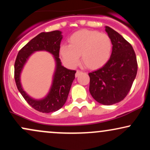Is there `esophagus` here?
<instances>
[{
    "label": "esophagus",
    "instance_id": "esophagus-1",
    "mask_svg": "<svg viewBox=\"0 0 150 150\" xmlns=\"http://www.w3.org/2000/svg\"><path fill=\"white\" fill-rule=\"evenodd\" d=\"M81 73H82V72H81L80 70H77V72H76V73H75V77H78L79 75H80V74H81Z\"/></svg>",
    "mask_w": 150,
    "mask_h": 150
}]
</instances>
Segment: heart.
<instances>
[{
  "label": "heart",
  "instance_id": "b5f03b06",
  "mask_svg": "<svg viewBox=\"0 0 150 150\" xmlns=\"http://www.w3.org/2000/svg\"><path fill=\"white\" fill-rule=\"evenodd\" d=\"M69 45L63 44L59 49L60 56L70 68L82 61L89 69H98L108 61L112 51V42L107 34L97 31H77L69 38Z\"/></svg>",
  "mask_w": 150,
  "mask_h": 150
}]
</instances>
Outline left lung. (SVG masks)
I'll list each match as a JSON object with an SVG mask.
<instances>
[{"instance_id":"1","label":"left lung","mask_w":150,"mask_h":150,"mask_svg":"<svg viewBox=\"0 0 150 150\" xmlns=\"http://www.w3.org/2000/svg\"><path fill=\"white\" fill-rule=\"evenodd\" d=\"M105 28L112 42V52L102 68L89 73V92L97 102L112 105L127 96L137 75V63L131 44L112 28Z\"/></svg>"}]
</instances>
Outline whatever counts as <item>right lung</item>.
<instances>
[{"label":"right lung","mask_w":150,"mask_h":150,"mask_svg":"<svg viewBox=\"0 0 150 150\" xmlns=\"http://www.w3.org/2000/svg\"><path fill=\"white\" fill-rule=\"evenodd\" d=\"M62 39L63 35L61 31L42 32L20 49L15 60V80L19 92L32 108L42 113L54 112L63 107L75 79L76 71L67 69L61 65L59 49ZM40 50L48 51L53 55L56 62V68L52 85L47 95L43 99L35 100L29 96L22 88L20 75L30 55L36 51Z\"/></svg>","instance_id":"1"}]
</instances>
